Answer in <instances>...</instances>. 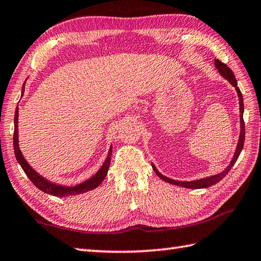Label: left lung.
Returning <instances> with one entry per match:
<instances>
[{"label":"left lung","instance_id":"8db88e82","mask_svg":"<svg viewBox=\"0 0 261 261\" xmlns=\"http://www.w3.org/2000/svg\"><path fill=\"white\" fill-rule=\"evenodd\" d=\"M215 66H216V69L218 70V72L221 73L223 78H225L228 81V83L231 84L234 87V88H236L237 93H238V97H239V104H240V136H239L237 149H236V151H234L232 161L229 162V164L226 166L225 170H224L221 173H218V174L211 175V176H207V177H202V178H199V180H193V181L173 180V178H170V177H167L165 175H163L162 173L158 172L156 166L151 163L152 170L155 171L156 174L160 176L162 180H164L167 183H172V185H174V186H180V187L189 188V189H205V188H208V187H212L214 185H216L217 182L221 181L222 178H224V176L227 174L229 170H231V168L233 167V165L236 164V162L238 161L240 154H241L243 144H244V137H246V127H244V121H243V111H244L243 97H242V94H241V90H240V88L238 87V81L236 79V75H234V73L232 72V70L229 69L226 64L222 63L219 60H215Z\"/></svg>","mask_w":261,"mask_h":261}]
</instances>
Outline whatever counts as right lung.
I'll return each instance as SVG.
<instances>
[{
  "mask_svg": "<svg viewBox=\"0 0 261 261\" xmlns=\"http://www.w3.org/2000/svg\"><path fill=\"white\" fill-rule=\"evenodd\" d=\"M24 85H25V81L22 85L21 97L23 96V93H24ZM18 117H19V107L17 106V109H15V113H14V134H13L14 155H15V158H17V161L20 164V166L22 167V170L25 173V175L29 177V180L34 183L36 188H38L39 190L44 191L45 193H48V195H52L55 197H69V196L81 195V193H85L87 191L94 190V189H96L101 182L104 181V178L107 175V172H109V167H110V163H111L112 145L110 147L109 154H107V157L105 158L103 165H101L99 170L96 172V174L89 177L88 180H86L84 182L79 183V185H75L72 187L58 185V183L49 181V180H47V178H45L44 176L40 175L39 173L36 172L34 168L29 165V163L25 161V158L23 157L22 152L19 148Z\"/></svg>",
  "mask_w": 261,
  "mask_h": 261,
  "instance_id": "obj_1",
  "label": "right lung"
}]
</instances>
